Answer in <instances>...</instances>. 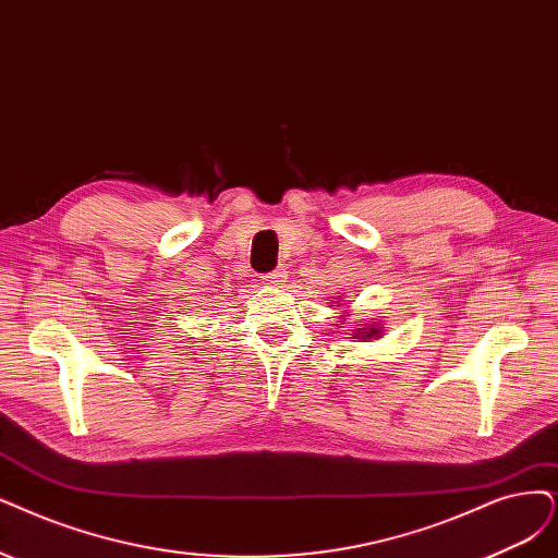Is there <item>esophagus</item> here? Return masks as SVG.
<instances>
[{
	"instance_id": "esophagus-1",
	"label": "esophagus",
	"mask_w": 558,
	"mask_h": 558,
	"mask_svg": "<svg viewBox=\"0 0 558 558\" xmlns=\"http://www.w3.org/2000/svg\"><path fill=\"white\" fill-rule=\"evenodd\" d=\"M284 282H287V271H284V268H276L274 274H266L264 276V284H268V287H280Z\"/></svg>"
}]
</instances>
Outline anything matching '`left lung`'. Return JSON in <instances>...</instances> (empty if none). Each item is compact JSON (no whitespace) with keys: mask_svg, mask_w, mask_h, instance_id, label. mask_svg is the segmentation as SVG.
<instances>
[{"mask_svg":"<svg viewBox=\"0 0 558 558\" xmlns=\"http://www.w3.org/2000/svg\"><path fill=\"white\" fill-rule=\"evenodd\" d=\"M340 305V303H338ZM349 315L344 313L342 315V319H347ZM352 324V322H349ZM384 336V326L379 324V322H375V324H363L361 328H354V324H352V338L354 340H359V342H373V340H379Z\"/></svg>","mask_w":558,"mask_h":558,"instance_id":"obj_1","label":"left lung"}]
</instances>
